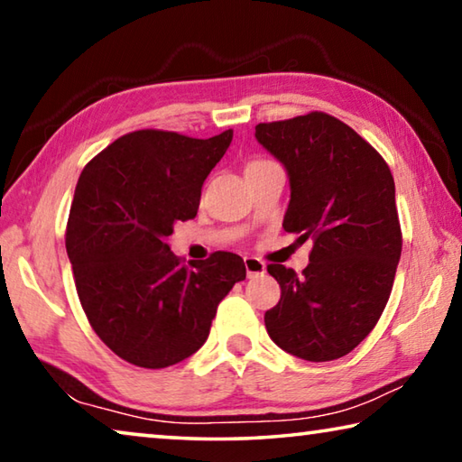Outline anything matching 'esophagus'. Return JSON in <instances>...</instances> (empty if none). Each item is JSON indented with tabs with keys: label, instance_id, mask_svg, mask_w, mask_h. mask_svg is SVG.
Wrapping results in <instances>:
<instances>
[{
	"label": "esophagus",
	"instance_id": "1",
	"mask_svg": "<svg viewBox=\"0 0 462 462\" xmlns=\"http://www.w3.org/2000/svg\"><path fill=\"white\" fill-rule=\"evenodd\" d=\"M245 267H246V275L250 279L263 275L264 269H267V267H264V263L259 261V259H254V256H245Z\"/></svg>",
	"mask_w": 462,
	"mask_h": 462
}]
</instances>
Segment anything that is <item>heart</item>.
I'll use <instances>...</instances> for the list:
<instances>
[{
	"instance_id": "b5f03b06",
	"label": "heart",
	"mask_w": 462,
	"mask_h": 462,
	"mask_svg": "<svg viewBox=\"0 0 462 462\" xmlns=\"http://www.w3.org/2000/svg\"><path fill=\"white\" fill-rule=\"evenodd\" d=\"M256 162H263V161H253V162H250V165H256Z\"/></svg>"
}]
</instances>
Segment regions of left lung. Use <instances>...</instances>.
I'll use <instances>...</instances> for the list:
<instances>
[{
    "label": "left lung",
    "mask_w": 462,
    "mask_h": 462,
    "mask_svg": "<svg viewBox=\"0 0 462 462\" xmlns=\"http://www.w3.org/2000/svg\"><path fill=\"white\" fill-rule=\"evenodd\" d=\"M254 136L287 171L285 232L314 242L301 277L267 267L281 300L264 326L285 353L334 361L366 338L393 287L402 256L393 177L366 140L322 112L259 124Z\"/></svg>",
    "instance_id": "left-lung-1"
}]
</instances>
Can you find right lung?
<instances>
[{"mask_svg":"<svg viewBox=\"0 0 462 462\" xmlns=\"http://www.w3.org/2000/svg\"><path fill=\"white\" fill-rule=\"evenodd\" d=\"M232 134L130 132L77 181L65 240L75 287L91 328L124 361L165 369L198 353L217 303L246 277L238 254L220 250L189 269L167 245L177 222L198 216Z\"/></svg>","mask_w":462,"mask_h":462,"instance_id":"1","label":"right lung"}]
</instances>
